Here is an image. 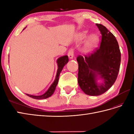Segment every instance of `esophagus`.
<instances>
[{"label": "esophagus", "instance_id": "esophagus-1", "mask_svg": "<svg viewBox=\"0 0 134 134\" xmlns=\"http://www.w3.org/2000/svg\"><path fill=\"white\" fill-rule=\"evenodd\" d=\"M68 56L70 59H72L74 58V50L72 49H71L69 50V52H68Z\"/></svg>", "mask_w": 134, "mask_h": 134}]
</instances>
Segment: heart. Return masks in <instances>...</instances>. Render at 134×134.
I'll return each instance as SVG.
<instances>
[{
	"mask_svg": "<svg viewBox=\"0 0 134 134\" xmlns=\"http://www.w3.org/2000/svg\"><path fill=\"white\" fill-rule=\"evenodd\" d=\"M86 36V32H82L78 35V37L80 39H82L85 37ZM98 42V37L96 35H91L87 41V43L85 46V50L87 52H89L92 49L94 48Z\"/></svg>",
	"mask_w": 134,
	"mask_h": 134,
	"instance_id": "heart-1",
	"label": "heart"
}]
</instances>
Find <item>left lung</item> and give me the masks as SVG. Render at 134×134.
I'll use <instances>...</instances> for the list:
<instances>
[{
	"instance_id": "1",
	"label": "left lung",
	"mask_w": 134,
	"mask_h": 134,
	"mask_svg": "<svg viewBox=\"0 0 134 134\" xmlns=\"http://www.w3.org/2000/svg\"><path fill=\"white\" fill-rule=\"evenodd\" d=\"M102 35L99 48L89 56L79 55L78 82L87 95L96 96L106 92L114 84L120 69L121 53L118 41L106 27L96 24ZM99 79L102 82H98Z\"/></svg>"
}]
</instances>
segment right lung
<instances>
[{
    "label": "right lung",
    "instance_id": "obj_1",
    "mask_svg": "<svg viewBox=\"0 0 134 134\" xmlns=\"http://www.w3.org/2000/svg\"><path fill=\"white\" fill-rule=\"evenodd\" d=\"M25 28H24V29ZM68 62H69V57H68L67 55L61 56L57 59L56 63H57V64H58V70H57L55 79V80H54L53 83H52V85H51V86L49 87V89H48L47 92L45 93H44L43 94L40 95V96L30 95V94H26L31 98H34V99H44L51 97L53 94L56 89V86L57 85H58V81H59L60 74L64 65L66 64Z\"/></svg>",
    "mask_w": 134,
    "mask_h": 134
}]
</instances>
